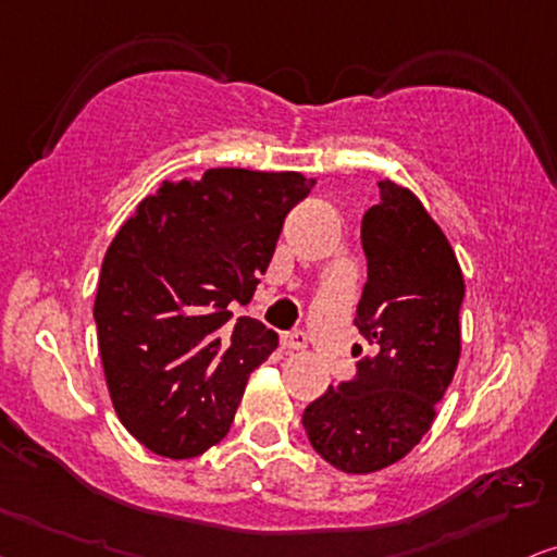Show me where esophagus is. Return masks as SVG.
Instances as JSON below:
<instances>
[{"instance_id":"esophagus-1","label":"esophagus","mask_w":557,"mask_h":557,"mask_svg":"<svg viewBox=\"0 0 557 557\" xmlns=\"http://www.w3.org/2000/svg\"><path fill=\"white\" fill-rule=\"evenodd\" d=\"M280 344H283V349H302L308 344V336L298 329L285 331V334L280 336Z\"/></svg>"}]
</instances>
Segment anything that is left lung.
Here are the masks:
<instances>
[{
    "instance_id": "8db88e82",
    "label": "left lung",
    "mask_w": 557,
    "mask_h": 557,
    "mask_svg": "<svg viewBox=\"0 0 557 557\" xmlns=\"http://www.w3.org/2000/svg\"><path fill=\"white\" fill-rule=\"evenodd\" d=\"M362 249L368 283L355 326L370 355L302 411L315 453L357 475L398 462L429 432L460 360L466 298L453 246L411 189L380 182V202L362 215Z\"/></svg>"
}]
</instances>
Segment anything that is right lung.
<instances>
[{"instance_id": "add662e5", "label": "right lung", "mask_w": 557, "mask_h": 557, "mask_svg": "<svg viewBox=\"0 0 557 557\" xmlns=\"http://www.w3.org/2000/svg\"><path fill=\"white\" fill-rule=\"evenodd\" d=\"M315 180L208 169L140 200L102 259L100 357L123 426L161 457L202 455L228 434L249 372L277 347L246 306Z\"/></svg>"}]
</instances>
